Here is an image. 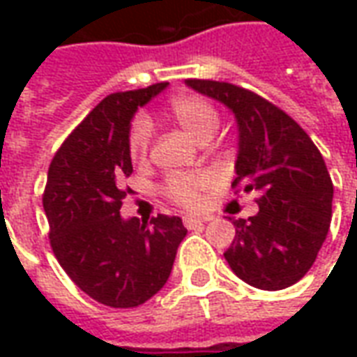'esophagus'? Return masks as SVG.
Listing matches in <instances>:
<instances>
[{
    "mask_svg": "<svg viewBox=\"0 0 357 357\" xmlns=\"http://www.w3.org/2000/svg\"><path fill=\"white\" fill-rule=\"evenodd\" d=\"M204 222V218H197V216H185L183 218V225H185L187 229H193L197 225H202Z\"/></svg>",
    "mask_w": 357,
    "mask_h": 357,
    "instance_id": "obj_1",
    "label": "esophagus"
}]
</instances>
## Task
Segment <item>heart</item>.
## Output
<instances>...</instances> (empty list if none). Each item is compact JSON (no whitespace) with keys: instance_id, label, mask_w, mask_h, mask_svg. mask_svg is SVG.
Masks as SVG:
<instances>
[{"instance_id":"b5f03b06","label":"heart","mask_w":357,"mask_h":357,"mask_svg":"<svg viewBox=\"0 0 357 357\" xmlns=\"http://www.w3.org/2000/svg\"><path fill=\"white\" fill-rule=\"evenodd\" d=\"M168 116L172 122L197 143H206L214 137L220 128V112L216 105L206 97L195 93H181L172 97L168 102ZM128 151L133 164H145L151 151V126L137 118L130 128L128 135ZM216 187V178L202 172L191 176H172L164 183V195L183 208H201L206 199V193Z\"/></svg>"}]
</instances>
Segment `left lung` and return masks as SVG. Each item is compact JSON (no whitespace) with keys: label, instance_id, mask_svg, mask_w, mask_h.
Returning <instances> with one entry per match:
<instances>
[{"label":"left lung","instance_id":"left-lung-1","mask_svg":"<svg viewBox=\"0 0 357 357\" xmlns=\"http://www.w3.org/2000/svg\"><path fill=\"white\" fill-rule=\"evenodd\" d=\"M187 86L224 102L239 126L237 178L231 187L258 191V214L233 220L224 252L233 273L264 291L291 287L312 268L329 233L333 181L319 149L284 110L229 82L191 78Z\"/></svg>","mask_w":357,"mask_h":357}]
</instances>
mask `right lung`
Instances as JSON below:
<instances>
[{
	"label": "right lung",
	"instance_id": "1",
	"mask_svg": "<svg viewBox=\"0 0 357 357\" xmlns=\"http://www.w3.org/2000/svg\"><path fill=\"white\" fill-rule=\"evenodd\" d=\"M168 84L110 93L95 107L53 156L43 189L53 255L88 296L110 307H135L170 277L187 229L181 218L122 220L130 120Z\"/></svg>",
	"mask_w": 357,
	"mask_h": 357
}]
</instances>
